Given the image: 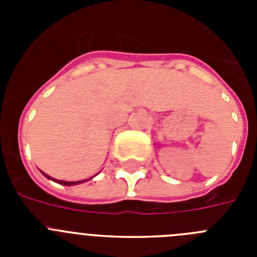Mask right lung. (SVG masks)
<instances>
[{
	"instance_id": "obj_1",
	"label": "right lung",
	"mask_w": 257,
	"mask_h": 257,
	"mask_svg": "<svg viewBox=\"0 0 257 257\" xmlns=\"http://www.w3.org/2000/svg\"><path fill=\"white\" fill-rule=\"evenodd\" d=\"M42 174H44V172H42ZM45 176H46L47 179H50V180H52V181H55V183H58V184H61V185H67V187H69V185H76V184H81V183H85V181H87V180H90V179H87V180H82V181H63V180H56V179H52L51 176H49V175H46V174H44ZM92 178H94V176H92Z\"/></svg>"
}]
</instances>
